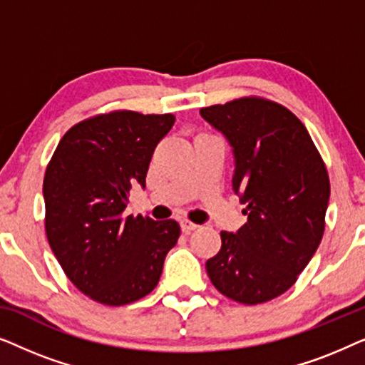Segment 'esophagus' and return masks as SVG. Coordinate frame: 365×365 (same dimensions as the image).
<instances>
[{"label":"esophagus","mask_w":365,"mask_h":365,"mask_svg":"<svg viewBox=\"0 0 365 365\" xmlns=\"http://www.w3.org/2000/svg\"><path fill=\"white\" fill-rule=\"evenodd\" d=\"M197 227H199L197 224L187 221V219H182V221H181V231H182L184 234H189V232L194 231V229H197Z\"/></svg>","instance_id":"esophagus-1"}]
</instances>
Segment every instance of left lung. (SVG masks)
<instances>
[{"label":"left lung","instance_id":"8db88e82","mask_svg":"<svg viewBox=\"0 0 365 365\" xmlns=\"http://www.w3.org/2000/svg\"><path fill=\"white\" fill-rule=\"evenodd\" d=\"M199 113L232 148V191L247 216L236 232H221L207 276L232 301L267 302L297 281L321 244L327 169L306 126L281 104L241 98Z\"/></svg>","mask_w":365,"mask_h":365}]
</instances>
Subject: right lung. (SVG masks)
Here are the masks:
<instances>
[{"mask_svg":"<svg viewBox=\"0 0 365 365\" xmlns=\"http://www.w3.org/2000/svg\"><path fill=\"white\" fill-rule=\"evenodd\" d=\"M173 114L114 111L64 134L43 182L46 236L69 281L93 301L124 306L158 286L176 246V221L124 216L134 184L146 187Z\"/></svg>","mask_w":365,"mask_h":365,"instance_id":"1","label":"right lung"}]
</instances>
